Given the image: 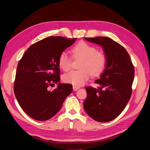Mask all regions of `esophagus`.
I'll use <instances>...</instances> for the list:
<instances>
[{
    "label": "esophagus",
    "instance_id": "34e87169",
    "mask_svg": "<svg viewBox=\"0 0 150 150\" xmlns=\"http://www.w3.org/2000/svg\"><path fill=\"white\" fill-rule=\"evenodd\" d=\"M79 88H80L79 87H77V86H75V85H73V91H77Z\"/></svg>",
    "mask_w": 150,
    "mask_h": 150
}]
</instances>
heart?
Segmentation results:
<instances>
[{
  "label": "heart",
  "instance_id": "obj_1",
  "mask_svg": "<svg viewBox=\"0 0 150 150\" xmlns=\"http://www.w3.org/2000/svg\"><path fill=\"white\" fill-rule=\"evenodd\" d=\"M73 58H82L79 70L71 71L63 76V81L75 86H80L89 79L91 74L97 77L105 71L107 65L106 55L98 52L97 48L85 42H80L71 49ZM58 65L67 71L71 67V57L67 53H61L58 57Z\"/></svg>",
  "mask_w": 150,
  "mask_h": 150
}]
</instances>
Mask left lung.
<instances>
[{
  "instance_id": "obj_1",
  "label": "left lung",
  "mask_w": 150,
  "mask_h": 150,
  "mask_svg": "<svg viewBox=\"0 0 150 150\" xmlns=\"http://www.w3.org/2000/svg\"><path fill=\"white\" fill-rule=\"evenodd\" d=\"M103 47L107 65L100 78L95 81L100 87H87V98L83 106L94 120L107 122L116 118L125 108L131 97L134 67L123 46L108 37L85 38Z\"/></svg>"
}]
</instances>
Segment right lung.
Masks as SVG:
<instances>
[{
	"mask_svg": "<svg viewBox=\"0 0 150 150\" xmlns=\"http://www.w3.org/2000/svg\"><path fill=\"white\" fill-rule=\"evenodd\" d=\"M76 38L50 36L32 45L18 64L14 84L15 96L20 107L34 120L44 121L57 113L73 91L71 84L60 79L58 57Z\"/></svg>",
	"mask_w": 150,
	"mask_h": 150,
	"instance_id": "1",
	"label": "right lung"
}]
</instances>
